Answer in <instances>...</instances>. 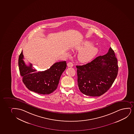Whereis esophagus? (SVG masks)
Segmentation results:
<instances>
[{
    "mask_svg": "<svg viewBox=\"0 0 134 134\" xmlns=\"http://www.w3.org/2000/svg\"><path fill=\"white\" fill-rule=\"evenodd\" d=\"M73 64L72 62H69V63L67 64V66L68 67H73Z\"/></svg>",
    "mask_w": 134,
    "mask_h": 134,
    "instance_id": "1",
    "label": "esophagus"
}]
</instances>
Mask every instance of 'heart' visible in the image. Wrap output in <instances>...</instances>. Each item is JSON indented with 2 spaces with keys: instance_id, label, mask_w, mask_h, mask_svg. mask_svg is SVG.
I'll return each instance as SVG.
<instances>
[{
  "instance_id": "b5f03b06",
  "label": "heart",
  "mask_w": 134,
  "mask_h": 134,
  "mask_svg": "<svg viewBox=\"0 0 134 134\" xmlns=\"http://www.w3.org/2000/svg\"><path fill=\"white\" fill-rule=\"evenodd\" d=\"M93 45V42L90 41H85L80 45L74 47L76 50L81 51L78 55V59L79 61L83 63L88 62L97 55L98 49Z\"/></svg>"
}]
</instances>
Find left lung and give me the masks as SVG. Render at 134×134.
Returning <instances> with one entry per match:
<instances>
[{
    "label": "left lung",
    "mask_w": 134,
    "mask_h": 134,
    "mask_svg": "<svg viewBox=\"0 0 134 134\" xmlns=\"http://www.w3.org/2000/svg\"><path fill=\"white\" fill-rule=\"evenodd\" d=\"M78 85L83 94L99 97L109 90L118 71L117 59L111 47L106 55L83 65H77Z\"/></svg>",
    "instance_id": "1"
}]
</instances>
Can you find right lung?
<instances>
[{
	"label": "right lung",
	"instance_id": "1",
	"mask_svg": "<svg viewBox=\"0 0 134 134\" xmlns=\"http://www.w3.org/2000/svg\"><path fill=\"white\" fill-rule=\"evenodd\" d=\"M23 51L18 58V66L23 81L30 91L38 94H49L57 88L61 74L66 69V61L55 63L45 71L36 72L31 64L26 65Z\"/></svg>",
	"mask_w": 134,
	"mask_h": 134
}]
</instances>
